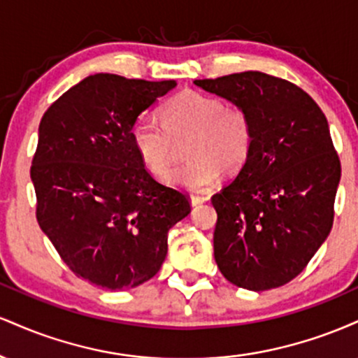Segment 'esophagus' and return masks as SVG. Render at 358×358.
I'll list each match as a JSON object with an SVG mask.
<instances>
[{"label":"esophagus","mask_w":358,"mask_h":358,"mask_svg":"<svg viewBox=\"0 0 358 358\" xmlns=\"http://www.w3.org/2000/svg\"><path fill=\"white\" fill-rule=\"evenodd\" d=\"M207 196H203V195H192L190 196V203H192V207H199V205H202L203 202H207Z\"/></svg>","instance_id":"obj_1"}]
</instances>
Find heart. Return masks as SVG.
Listing matches in <instances>:
<instances>
[{
  "mask_svg": "<svg viewBox=\"0 0 358 358\" xmlns=\"http://www.w3.org/2000/svg\"><path fill=\"white\" fill-rule=\"evenodd\" d=\"M188 162L166 176V182L190 192H207L219 182L222 170L236 173L254 146L249 113L225 104L210 94L183 90L162 108V122L139 116L131 126V141L151 173L165 175L176 158V141L187 139Z\"/></svg>",
  "mask_w": 358,
  "mask_h": 358,
  "instance_id": "obj_1",
  "label": "heart"
}]
</instances>
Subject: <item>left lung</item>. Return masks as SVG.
I'll use <instances>...</instances> for the list:
<instances>
[{
  "mask_svg": "<svg viewBox=\"0 0 358 358\" xmlns=\"http://www.w3.org/2000/svg\"><path fill=\"white\" fill-rule=\"evenodd\" d=\"M249 113L254 146L239 175L212 196L213 256L232 285L279 287L306 268L334 225L340 159L318 104L264 72L195 80Z\"/></svg>",
  "mask_w": 358,
  "mask_h": 358,
  "instance_id": "obj_1",
  "label": "left lung"
}]
</instances>
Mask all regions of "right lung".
Instances as JSON below:
<instances>
[{"label": "right lung", "mask_w": 358, "mask_h": 358, "mask_svg": "<svg viewBox=\"0 0 358 358\" xmlns=\"http://www.w3.org/2000/svg\"><path fill=\"white\" fill-rule=\"evenodd\" d=\"M175 80L85 77L43 114L31 162L36 220L62 261L104 289L136 287L158 273L168 231L188 196L148 173L131 126Z\"/></svg>", "instance_id": "1"}]
</instances>
